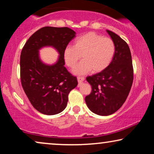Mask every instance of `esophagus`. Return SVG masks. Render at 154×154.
Returning <instances> with one entry per match:
<instances>
[{
	"label": "esophagus",
	"instance_id": "34e87169",
	"mask_svg": "<svg viewBox=\"0 0 154 154\" xmlns=\"http://www.w3.org/2000/svg\"><path fill=\"white\" fill-rule=\"evenodd\" d=\"M77 79H78V82H79V83L81 84L82 82L84 81V80H85V78H84V77H78Z\"/></svg>",
	"mask_w": 154,
	"mask_h": 154
}]
</instances>
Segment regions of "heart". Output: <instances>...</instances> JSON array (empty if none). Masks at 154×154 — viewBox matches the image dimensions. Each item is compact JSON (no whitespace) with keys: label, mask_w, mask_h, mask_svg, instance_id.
Returning a JSON list of instances; mask_svg holds the SVG:
<instances>
[{"label":"heart","mask_w":154,"mask_h":154,"mask_svg":"<svg viewBox=\"0 0 154 154\" xmlns=\"http://www.w3.org/2000/svg\"><path fill=\"white\" fill-rule=\"evenodd\" d=\"M113 40L94 32L78 37L73 46H67L63 51L65 64L73 68L81 58L83 61L73 69L75 75H84L90 71L97 73L104 70L110 64L115 54Z\"/></svg>","instance_id":"heart-1"}]
</instances>
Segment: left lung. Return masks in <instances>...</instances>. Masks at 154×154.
Wrapping results in <instances>:
<instances>
[{
	"mask_svg": "<svg viewBox=\"0 0 154 154\" xmlns=\"http://www.w3.org/2000/svg\"><path fill=\"white\" fill-rule=\"evenodd\" d=\"M116 50L110 64L101 72L88 76L92 91L85 97L90 111L100 116L115 113L125 102L133 81V68L129 46L119 35L106 30Z\"/></svg>",
	"mask_w": 154,
	"mask_h": 154,
	"instance_id": "1",
	"label": "left lung"
}]
</instances>
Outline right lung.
Masks as SVG:
<instances>
[{"mask_svg": "<svg viewBox=\"0 0 154 154\" xmlns=\"http://www.w3.org/2000/svg\"><path fill=\"white\" fill-rule=\"evenodd\" d=\"M75 35L68 27L45 26L28 39L20 55V76L23 89L32 106L40 113L54 115L64 110L68 95L78 85L77 79L64 66L63 51ZM52 47L59 53L54 64L40 60L39 50Z\"/></svg>", "mask_w": 154, "mask_h": 154, "instance_id": "add662e5", "label": "right lung"}]
</instances>
